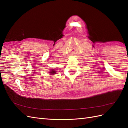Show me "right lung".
<instances>
[{
	"mask_svg": "<svg viewBox=\"0 0 128 128\" xmlns=\"http://www.w3.org/2000/svg\"><path fill=\"white\" fill-rule=\"evenodd\" d=\"M50 74H56V71H55V70H50Z\"/></svg>",
	"mask_w": 128,
	"mask_h": 128,
	"instance_id": "add662e5",
	"label": "right lung"
}]
</instances>
